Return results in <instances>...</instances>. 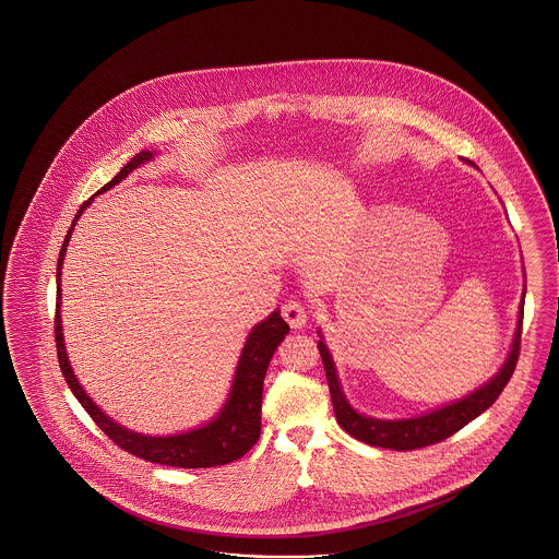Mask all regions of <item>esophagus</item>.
<instances>
[{
	"label": "esophagus",
	"mask_w": 559,
	"mask_h": 559,
	"mask_svg": "<svg viewBox=\"0 0 559 559\" xmlns=\"http://www.w3.org/2000/svg\"><path fill=\"white\" fill-rule=\"evenodd\" d=\"M283 318L293 330H299L307 323V307L301 301H287L283 305Z\"/></svg>",
	"instance_id": "1"
}]
</instances>
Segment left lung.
Wrapping results in <instances>:
<instances>
[{
  "label": "left lung",
  "mask_w": 559,
  "mask_h": 559,
  "mask_svg": "<svg viewBox=\"0 0 559 559\" xmlns=\"http://www.w3.org/2000/svg\"><path fill=\"white\" fill-rule=\"evenodd\" d=\"M469 162V159H467ZM474 166V162H469ZM523 313H525V293L521 301V318L516 325V334L512 340V348L508 353L507 362L498 371L496 377H491L486 385H481L474 393L465 395L455 404L439 407L430 414L407 418V420H377L355 412L350 404L346 402L342 388H340L338 372L336 365L332 360V355L323 340L318 342L320 355H322L323 369L328 377V388L332 395V406L336 412V420L340 426L356 440L367 442L371 447H383V449H393V451H412V449H423L428 444H437L440 440L453 437L457 430H461L465 424L472 423L479 414H484L488 407L498 400V395L507 388L512 372L516 369V360L521 353V334H523Z\"/></svg>",
  "instance_id": "obj_1"
}]
</instances>
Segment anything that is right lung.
I'll return each mask as SVG.
<instances>
[{
	"label": "right lung",
	"mask_w": 559,
	"mask_h": 559,
	"mask_svg": "<svg viewBox=\"0 0 559 559\" xmlns=\"http://www.w3.org/2000/svg\"><path fill=\"white\" fill-rule=\"evenodd\" d=\"M153 159L152 152H139L135 157L120 169L119 174L102 187L100 192L119 185L133 169L141 164ZM85 201L75 219L71 221L68 236L63 239L59 260H57V309H55V342H57V356L59 367L68 381L69 390L78 397V402L84 406L90 418L98 424L102 432L124 449L127 453L135 455L152 463L168 465V467H185V469H201V467H217L231 463L236 459L243 457L258 439H260V412H262V390H264V377L271 365L272 355L278 348V344L288 332V323L281 318L278 311H272L264 322L252 328L250 336L243 344L241 356L237 360L234 385L229 391V397L225 406L221 407L217 418L204 424L203 428H194L190 432L174 435V437H147L141 432H133L124 426L110 420L100 407L96 406L84 388L80 385L78 377L69 365L66 344H63V325H61V266L68 250L69 237L75 227L78 219L82 217L87 204Z\"/></svg>",
	"instance_id": "obj_1"
}]
</instances>
